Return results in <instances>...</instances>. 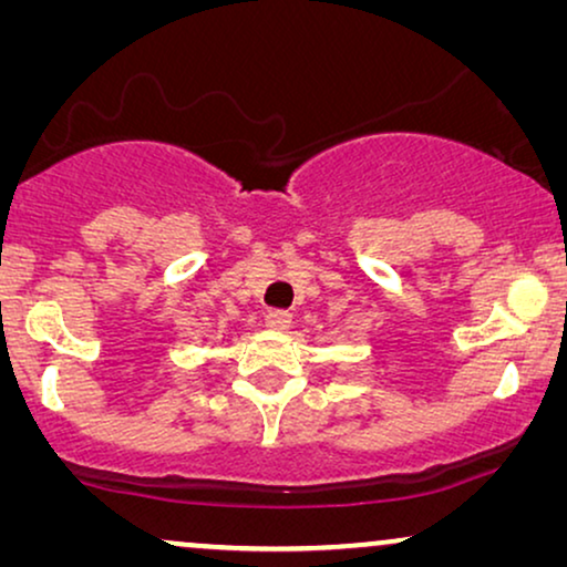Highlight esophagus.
I'll use <instances>...</instances> for the list:
<instances>
[{
  "mask_svg": "<svg viewBox=\"0 0 567 567\" xmlns=\"http://www.w3.org/2000/svg\"><path fill=\"white\" fill-rule=\"evenodd\" d=\"M266 328L268 330H276V332H284L291 328V315L284 312V309H270L266 315Z\"/></svg>",
  "mask_w": 567,
  "mask_h": 567,
  "instance_id": "obj_1",
  "label": "esophagus"
}]
</instances>
